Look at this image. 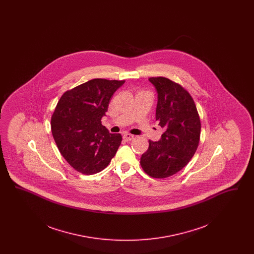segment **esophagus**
I'll return each instance as SVG.
<instances>
[{
  "instance_id": "esophagus-1",
  "label": "esophagus",
  "mask_w": 254,
  "mask_h": 254,
  "mask_svg": "<svg viewBox=\"0 0 254 254\" xmlns=\"http://www.w3.org/2000/svg\"><path fill=\"white\" fill-rule=\"evenodd\" d=\"M123 138H124V140L125 141H131V140H133L134 139V136L133 135H131V134H129V133H125L124 135H123Z\"/></svg>"
}]
</instances>
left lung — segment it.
<instances>
[{
	"label": "left lung",
	"instance_id": "1",
	"mask_svg": "<svg viewBox=\"0 0 254 254\" xmlns=\"http://www.w3.org/2000/svg\"><path fill=\"white\" fill-rule=\"evenodd\" d=\"M158 93L156 121L165 129L158 142L148 141L141 167L153 178H168L188 165L199 145L201 122L192 97L165 77H151Z\"/></svg>",
	"mask_w": 254,
	"mask_h": 254
}]
</instances>
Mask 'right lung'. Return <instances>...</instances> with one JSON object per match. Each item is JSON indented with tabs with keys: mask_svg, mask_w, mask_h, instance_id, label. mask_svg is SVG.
Segmentation results:
<instances>
[{
	"mask_svg": "<svg viewBox=\"0 0 254 254\" xmlns=\"http://www.w3.org/2000/svg\"><path fill=\"white\" fill-rule=\"evenodd\" d=\"M124 80L93 79L65 91L51 117L54 141L65 161L80 173L91 175L109 166L121 145V134L102 125L114 92Z\"/></svg>",
	"mask_w": 254,
	"mask_h": 254,
	"instance_id": "1",
	"label": "right lung"
}]
</instances>
